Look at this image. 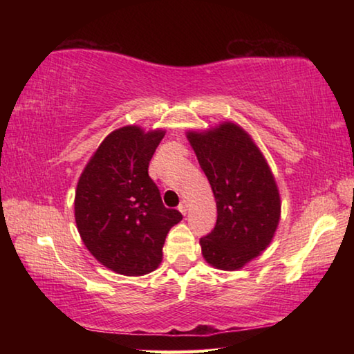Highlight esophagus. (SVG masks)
I'll return each instance as SVG.
<instances>
[{"label":"esophagus","instance_id":"obj_1","mask_svg":"<svg viewBox=\"0 0 354 354\" xmlns=\"http://www.w3.org/2000/svg\"><path fill=\"white\" fill-rule=\"evenodd\" d=\"M178 209H179V212H181L183 215L187 214V211H189V201L187 200H183L181 205H179Z\"/></svg>","mask_w":354,"mask_h":354}]
</instances>
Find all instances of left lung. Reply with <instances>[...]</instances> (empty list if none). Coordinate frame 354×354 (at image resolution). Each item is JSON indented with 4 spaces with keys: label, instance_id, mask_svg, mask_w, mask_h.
<instances>
[{
    "label": "left lung",
    "instance_id": "left-lung-1",
    "mask_svg": "<svg viewBox=\"0 0 354 354\" xmlns=\"http://www.w3.org/2000/svg\"><path fill=\"white\" fill-rule=\"evenodd\" d=\"M185 136L217 203V223L200 239L203 257L218 270H239L259 256L277 232L278 184L262 151L239 124L223 122Z\"/></svg>",
    "mask_w": 354,
    "mask_h": 354
}]
</instances>
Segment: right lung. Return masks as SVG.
Wrapping results in <instances>:
<instances>
[{
    "label": "right lung",
    "mask_w": 354,
    "mask_h": 354,
    "mask_svg": "<svg viewBox=\"0 0 354 354\" xmlns=\"http://www.w3.org/2000/svg\"><path fill=\"white\" fill-rule=\"evenodd\" d=\"M164 129L118 128L100 143L76 185L75 220L86 248L124 277H142L162 262L165 237L183 220L167 209L148 175Z\"/></svg>",
    "instance_id": "right-lung-1"
}]
</instances>
